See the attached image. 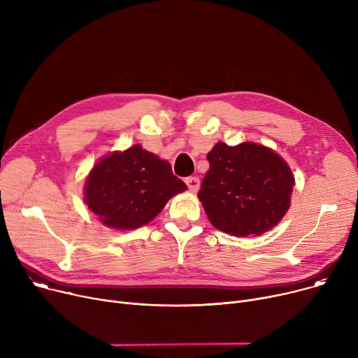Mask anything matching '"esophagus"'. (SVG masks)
<instances>
[{"label":"esophagus","instance_id":"1","mask_svg":"<svg viewBox=\"0 0 358 358\" xmlns=\"http://www.w3.org/2000/svg\"><path fill=\"white\" fill-rule=\"evenodd\" d=\"M185 183L187 185V189H189L190 192H198L199 185H201V180H199V178H196V176H189V178L185 179Z\"/></svg>","mask_w":358,"mask_h":358}]
</instances>
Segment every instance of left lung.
<instances>
[{
    "label": "left lung",
    "instance_id": "8db88e82",
    "mask_svg": "<svg viewBox=\"0 0 358 358\" xmlns=\"http://www.w3.org/2000/svg\"><path fill=\"white\" fill-rule=\"evenodd\" d=\"M206 159L209 171L198 196L215 228L234 236H258L281 221L294 176L277 153L250 142H219Z\"/></svg>",
    "mask_w": 358,
    "mask_h": 358
}]
</instances>
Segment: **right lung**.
<instances>
[{
    "instance_id": "right-lung-1",
    "label": "right lung",
    "mask_w": 358,
    "mask_h": 358,
    "mask_svg": "<svg viewBox=\"0 0 358 358\" xmlns=\"http://www.w3.org/2000/svg\"><path fill=\"white\" fill-rule=\"evenodd\" d=\"M186 185L173 175L171 163L134 145L101 159L90 172L86 203L110 228L134 229L148 222Z\"/></svg>"
}]
</instances>
